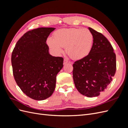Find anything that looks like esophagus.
I'll use <instances>...</instances> for the list:
<instances>
[{
  "mask_svg": "<svg viewBox=\"0 0 128 128\" xmlns=\"http://www.w3.org/2000/svg\"><path fill=\"white\" fill-rule=\"evenodd\" d=\"M68 62V60L67 59H64V64H67Z\"/></svg>",
  "mask_w": 128,
  "mask_h": 128,
  "instance_id": "obj_1",
  "label": "esophagus"
}]
</instances>
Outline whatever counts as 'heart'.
Here are the masks:
<instances>
[{
	"mask_svg": "<svg viewBox=\"0 0 128 128\" xmlns=\"http://www.w3.org/2000/svg\"><path fill=\"white\" fill-rule=\"evenodd\" d=\"M48 44L56 55L66 52L72 59L80 60L86 57L92 48L94 36L90 30L71 28L58 30L53 34V39L48 38Z\"/></svg>",
	"mask_w": 128,
	"mask_h": 128,
	"instance_id": "1",
	"label": "heart"
}]
</instances>
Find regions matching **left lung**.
<instances>
[{
	"label": "left lung",
	"instance_id": "1",
	"mask_svg": "<svg viewBox=\"0 0 128 128\" xmlns=\"http://www.w3.org/2000/svg\"><path fill=\"white\" fill-rule=\"evenodd\" d=\"M94 36L91 52L73 64L75 86L82 94L98 96L113 80L116 69V54L110 42L103 34L88 27Z\"/></svg>",
	"mask_w": 128,
	"mask_h": 128
}]
</instances>
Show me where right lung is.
Masks as SVG:
<instances>
[{
    "mask_svg": "<svg viewBox=\"0 0 128 128\" xmlns=\"http://www.w3.org/2000/svg\"><path fill=\"white\" fill-rule=\"evenodd\" d=\"M54 29L28 31L18 41L12 54L15 82L25 94L34 100H45L53 94L56 75L63 67L64 58L50 55L46 43Z\"/></svg>",
    "mask_w": 128,
    "mask_h": 128,
    "instance_id": "add662e5",
    "label": "right lung"
}]
</instances>
